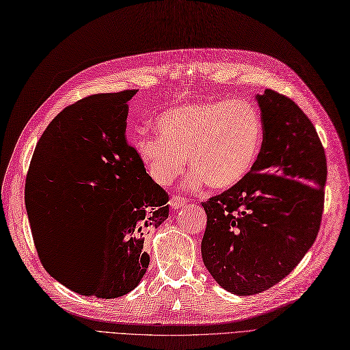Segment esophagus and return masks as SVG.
I'll use <instances>...</instances> for the list:
<instances>
[{
  "instance_id": "1",
  "label": "esophagus",
  "mask_w": 350,
  "mask_h": 350,
  "mask_svg": "<svg viewBox=\"0 0 350 350\" xmlns=\"http://www.w3.org/2000/svg\"><path fill=\"white\" fill-rule=\"evenodd\" d=\"M187 204V200L184 198V197H180V196H174L171 200H170V206L174 208V210H179V208H183L184 206Z\"/></svg>"
}]
</instances>
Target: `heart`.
I'll list each match as a JSON object with an SVG mask.
<instances>
[{
  "label": "heart",
  "mask_w": 350,
  "mask_h": 350,
  "mask_svg": "<svg viewBox=\"0 0 350 350\" xmlns=\"http://www.w3.org/2000/svg\"><path fill=\"white\" fill-rule=\"evenodd\" d=\"M158 136L143 135L135 149L148 175L170 185L188 158L189 185L227 191L243 183L263 144V120L247 101L211 100L179 105L156 118Z\"/></svg>",
  "instance_id": "obj_1"
}]
</instances>
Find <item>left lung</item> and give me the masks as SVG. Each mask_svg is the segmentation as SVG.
I'll return each instance as SVG.
<instances>
[{"mask_svg": "<svg viewBox=\"0 0 350 350\" xmlns=\"http://www.w3.org/2000/svg\"><path fill=\"white\" fill-rule=\"evenodd\" d=\"M263 120L259 158L243 183L202 202V260L236 295L259 294L290 273L317 237L327 163L303 110L272 90L256 95Z\"/></svg>", "mask_w": 350, "mask_h": 350, "instance_id": "8db88e82", "label": "left lung"}]
</instances>
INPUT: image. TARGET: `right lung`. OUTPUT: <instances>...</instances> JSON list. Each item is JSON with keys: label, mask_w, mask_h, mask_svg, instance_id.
Wrapping results in <instances>:
<instances>
[{"label": "right lung", "mask_w": 350, "mask_h": 350, "mask_svg": "<svg viewBox=\"0 0 350 350\" xmlns=\"http://www.w3.org/2000/svg\"><path fill=\"white\" fill-rule=\"evenodd\" d=\"M135 94L90 95L66 107L30 162L26 208L36 250L49 275L79 295L135 290L150 262L144 236L170 215V197L126 139Z\"/></svg>", "instance_id": "obj_1"}]
</instances>
